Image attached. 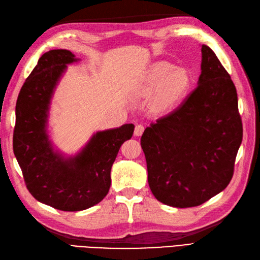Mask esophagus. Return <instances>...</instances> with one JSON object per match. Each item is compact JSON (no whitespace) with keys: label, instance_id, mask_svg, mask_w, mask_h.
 <instances>
[{"label":"esophagus","instance_id":"1","mask_svg":"<svg viewBox=\"0 0 260 260\" xmlns=\"http://www.w3.org/2000/svg\"><path fill=\"white\" fill-rule=\"evenodd\" d=\"M144 131V127L142 124H137L136 125V129H135V136L136 137H140L142 136V133Z\"/></svg>","mask_w":260,"mask_h":260}]
</instances>
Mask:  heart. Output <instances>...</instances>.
Returning a JSON list of instances; mask_svg holds the SVG:
<instances>
[{
	"label": "heart",
	"mask_w": 260,
	"mask_h": 260,
	"mask_svg": "<svg viewBox=\"0 0 260 260\" xmlns=\"http://www.w3.org/2000/svg\"><path fill=\"white\" fill-rule=\"evenodd\" d=\"M190 74L186 69L175 68L167 62H158L151 69L146 79L145 93L156 94L154 104L159 109L171 107L189 89Z\"/></svg>",
	"instance_id": "1"
}]
</instances>
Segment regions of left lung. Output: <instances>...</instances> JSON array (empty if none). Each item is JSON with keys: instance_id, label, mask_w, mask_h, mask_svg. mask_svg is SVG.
<instances>
[{"instance_id": "8db88e82", "label": "left lung", "mask_w": 260, "mask_h": 260, "mask_svg": "<svg viewBox=\"0 0 260 260\" xmlns=\"http://www.w3.org/2000/svg\"><path fill=\"white\" fill-rule=\"evenodd\" d=\"M201 53L198 86L141 137L151 191L176 208L200 206L226 188L243 139L234 83L212 49L202 45Z\"/></svg>"}]
</instances>
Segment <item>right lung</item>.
Wrapping results in <instances>:
<instances>
[{
    "instance_id": "add662e5",
    "label": "right lung",
    "mask_w": 260,
    "mask_h": 260,
    "mask_svg": "<svg viewBox=\"0 0 260 260\" xmlns=\"http://www.w3.org/2000/svg\"><path fill=\"white\" fill-rule=\"evenodd\" d=\"M78 60L66 49L44 53L16 103L13 150L26 187L35 199L61 211H81L106 197L111 166L135 130L128 123L98 131L74 156L66 157L53 149L47 132L51 98L67 66Z\"/></svg>"
}]
</instances>
